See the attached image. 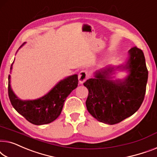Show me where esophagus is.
I'll return each mask as SVG.
<instances>
[{"label":"esophagus","mask_w":157,"mask_h":157,"mask_svg":"<svg viewBox=\"0 0 157 157\" xmlns=\"http://www.w3.org/2000/svg\"><path fill=\"white\" fill-rule=\"evenodd\" d=\"M88 78H89V74L86 70H82L78 75L79 82L80 84H83Z\"/></svg>","instance_id":"obj_1"}]
</instances>
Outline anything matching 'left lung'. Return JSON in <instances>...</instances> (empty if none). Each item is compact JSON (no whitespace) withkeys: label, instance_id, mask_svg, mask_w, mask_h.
<instances>
[{"label":"left lung","instance_id":"left-lung-1","mask_svg":"<svg viewBox=\"0 0 157 157\" xmlns=\"http://www.w3.org/2000/svg\"><path fill=\"white\" fill-rule=\"evenodd\" d=\"M124 65L107 66L97 70L94 78L84 85L89 94L86 107L90 114L101 122L114 124L134 114L144 101L148 79V70L144 52L134 47ZM127 70L124 79H114L116 69Z\"/></svg>","mask_w":157,"mask_h":157}]
</instances>
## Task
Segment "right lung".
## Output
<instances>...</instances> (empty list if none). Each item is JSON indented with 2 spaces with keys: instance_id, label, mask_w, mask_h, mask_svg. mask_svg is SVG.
<instances>
[{
  "instance_id": "right-lung-1",
  "label": "right lung",
  "mask_w": 157,
  "mask_h": 157,
  "mask_svg": "<svg viewBox=\"0 0 157 157\" xmlns=\"http://www.w3.org/2000/svg\"><path fill=\"white\" fill-rule=\"evenodd\" d=\"M25 43L22 44L18 50ZM12 65L13 64L10 66V71ZM78 85V75H73L59 81L45 95L34 100H22L15 95L11 89L9 75L8 96L14 109L28 122L35 125L46 124L53 122L59 116L64 101Z\"/></svg>"
}]
</instances>
